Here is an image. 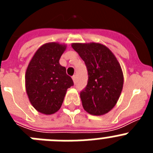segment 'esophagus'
I'll return each mask as SVG.
<instances>
[{
	"mask_svg": "<svg viewBox=\"0 0 153 153\" xmlns=\"http://www.w3.org/2000/svg\"><path fill=\"white\" fill-rule=\"evenodd\" d=\"M72 79H73V81H74V83H76V76L75 75L73 76H72Z\"/></svg>",
	"mask_w": 153,
	"mask_h": 153,
	"instance_id": "34e87169",
	"label": "esophagus"
}]
</instances>
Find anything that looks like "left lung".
<instances>
[{"instance_id":"8db88e82","label":"left lung","mask_w":153,"mask_h":153,"mask_svg":"<svg viewBox=\"0 0 153 153\" xmlns=\"http://www.w3.org/2000/svg\"><path fill=\"white\" fill-rule=\"evenodd\" d=\"M71 46L88 71L87 85L80 93L83 109L93 116L109 113L116 106L123 86V74L117 57L99 43H74Z\"/></svg>"}]
</instances>
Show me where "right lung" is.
<instances>
[{
  "mask_svg": "<svg viewBox=\"0 0 153 153\" xmlns=\"http://www.w3.org/2000/svg\"><path fill=\"white\" fill-rule=\"evenodd\" d=\"M66 44L51 42L42 45L30 61L25 74V87L36 111L51 115L60 109L67 89L74 85L59 63Z\"/></svg>",
  "mask_w": 153,
  "mask_h": 153,
  "instance_id": "right-lung-1",
  "label": "right lung"
}]
</instances>
